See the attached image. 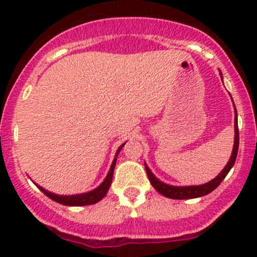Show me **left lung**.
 Returning <instances> with one entry per match:
<instances>
[{
  "instance_id": "1",
  "label": "left lung",
  "mask_w": 257,
  "mask_h": 257,
  "mask_svg": "<svg viewBox=\"0 0 257 257\" xmlns=\"http://www.w3.org/2000/svg\"><path fill=\"white\" fill-rule=\"evenodd\" d=\"M220 76L222 74L220 72ZM235 107V105H234ZM237 150H239V128H237V113L236 108H235V139H234V148H232L231 157H230L229 162L225 165L224 169L220 172V174L217 175L216 178H214L212 180H210L209 183L203 184V185H189V186H174L169 185V184H165L163 181H160L159 179L155 177L152 173V170L148 168L147 164L145 165V170H147V175L149 178L150 184L154 186L155 190L158 191L162 195L167 196L169 199H177V200H183V199H195L200 198V196L208 195L209 193H211L212 190L217 188L220 185L222 180H224L225 177L227 175V173L230 172L232 167L235 164V160H236L237 157Z\"/></svg>"
}]
</instances>
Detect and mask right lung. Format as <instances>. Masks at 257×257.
<instances>
[{"label":"right lung","instance_id":"right-lung-1","mask_svg":"<svg viewBox=\"0 0 257 257\" xmlns=\"http://www.w3.org/2000/svg\"><path fill=\"white\" fill-rule=\"evenodd\" d=\"M125 144V143H124ZM124 144H121L120 147L118 148L115 153V158L113 159L112 165H110V169L108 172L107 177H105L104 180L102 181L99 186H97L93 190L88 191V193H83V194H76V195H58V194L51 193V191L46 190L45 188L40 186L38 184H36L38 189L42 191L45 195H47L49 199H52L56 203L62 204V205L66 206H84V205H92V204L98 203V201L102 200L105 195H107L108 190L110 188V184H112V179H113V173H114V168H115V163H116V157H118L119 152L121 150V148L124 147Z\"/></svg>","mask_w":257,"mask_h":257}]
</instances>
